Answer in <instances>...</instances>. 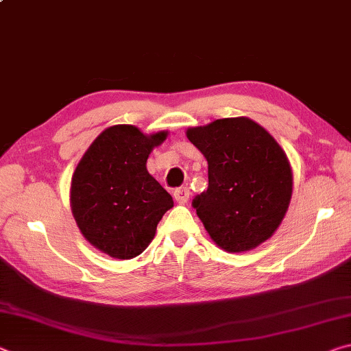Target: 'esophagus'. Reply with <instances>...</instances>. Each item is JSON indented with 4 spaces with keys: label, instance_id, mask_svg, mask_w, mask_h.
<instances>
[{
    "label": "esophagus",
    "instance_id": "obj_1",
    "mask_svg": "<svg viewBox=\"0 0 351 351\" xmlns=\"http://www.w3.org/2000/svg\"><path fill=\"white\" fill-rule=\"evenodd\" d=\"M189 197H190V192L187 187H180V189H175L173 192V198L178 201L180 204H186L189 201Z\"/></svg>",
    "mask_w": 351,
    "mask_h": 351
}]
</instances>
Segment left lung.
Listing matches in <instances>:
<instances>
[{
	"instance_id": "8db88e82",
	"label": "left lung",
	"mask_w": 351,
	"mask_h": 351,
	"mask_svg": "<svg viewBox=\"0 0 351 351\" xmlns=\"http://www.w3.org/2000/svg\"><path fill=\"white\" fill-rule=\"evenodd\" d=\"M209 165V187L193 199L218 247L246 252L271 239L288 210L293 169L278 142L249 117L187 128Z\"/></svg>"
}]
</instances>
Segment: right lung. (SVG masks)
Returning <instances> with one entry per match:
<instances>
[{
	"label": "right lung",
	"instance_id": "add662e5",
	"mask_svg": "<svg viewBox=\"0 0 351 351\" xmlns=\"http://www.w3.org/2000/svg\"><path fill=\"white\" fill-rule=\"evenodd\" d=\"M167 136L112 125L77 164L71 178V212L82 235L100 252L119 260L138 257L173 207L170 193L147 170L148 154Z\"/></svg>",
	"mask_w": 351,
	"mask_h": 351
}]
</instances>
